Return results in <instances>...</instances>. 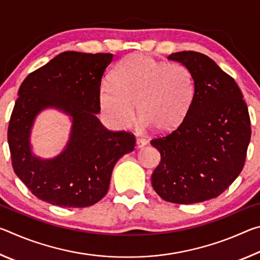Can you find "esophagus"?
I'll return each instance as SVG.
<instances>
[{
	"instance_id": "esophagus-1",
	"label": "esophagus",
	"mask_w": 260,
	"mask_h": 260,
	"mask_svg": "<svg viewBox=\"0 0 260 260\" xmlns=\"http://www.w3.org/2000/svg\"><path fill=\"white\" fill-rule=\"evenodd\" d=\"M147 146V141L144 139H136V148L141 149Z\"/></svg>"
}]
</instances>
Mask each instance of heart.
<instances>
[{
  "instance_id": "heart-1",
  "label": "heart",
  "mask_w": 260,
  "mask_h": 260,
  "mask_svg": "<svg viewBox=\"0 0 260 260\" xmlns=\"http://www.w3.org/2000/svg\"><path fill=\"white\" fill-rule=\"evenodd\" d=\"M195 95V77L187 67L133 54L117 65L111 83L100 87L99 105L111 128H128L136 107L142 128L170 133L181 125Z\"/></svg>"
}]
</instances>
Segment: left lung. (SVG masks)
Returning a JSON list of instances; mask_svg holds the SVG:
<instances>
[{
	"instance_id": "obj_1",
	"label": "left lung",
	"mask_w": 260,
	"mask_h": 260,
	"mask_svg": "<svg viewBox=\"0 0 260 260\" xmlns=\"http://www.w3.org/2000/svg\"><path fill=\"white\" fill-rule=\"evenodd\" d=\"M167 59L190 70L196 95L181 125L151 140L161 157L151 183L162 200L195 204L218 197L239 177L251 138L249 111L234 79L210 57L179 51Z\"/></svg>"
}]
</instances>
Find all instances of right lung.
I'll return each mask as SVG.
<instances>
[{
  "label": "right lung",
  "instance_id": "add662e5",
  "mask_svg": "<svg viewBox=\"0 0 260 260\" xmlns=\"http://www.w3.org/2000/svg\"><path fill=\"white\" fill-rule=\"evenodd\" d=\"M112 54L65 51L28 74L21 83L8 128L12 167L33 195L60 208H86L108 192L112 170L134 150L135 138L104 128L99 90ZM47 108L72 120L68 143L58 155H34L30 134L36 117Z\"/></svg>",
  "mask_w": 260,
  "mask_h": 260
}]
</instances>
